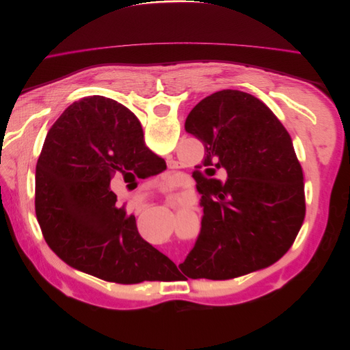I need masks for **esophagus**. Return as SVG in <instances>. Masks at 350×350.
<instances>
[{"label": "esophagus", "instance_id": "obj_1", "mask_svg": "<svg viewBox=\"0 0 350 350\" xmlns=\"http://www.w3.org/2000/svg\"><path fill=\"white\" fill-rule=\"evenodd\" d=\"M171 203L175 206V207H185L189 204V200L184 196H172L171 197Z\"/></svg>", "mask_w": 350, "mask_h": 350}]
</instances>
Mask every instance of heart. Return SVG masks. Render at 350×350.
<instances>
[{
  "label": "heart",
  "mask_w": 350,
  "mask_h": 350,
  "mask_svg": "<svg viewBox=\"0 0 350 350\" xmlns=\"http://www.w3.org/2000/svg\"><path fill=\"white\" fill-rule=\"evenodd\" d=\"M161 221V224H159L158 221ZM174 229V217L171 216L169 211H157V219H156V226H153V229L150 230V234L153 237L157 238V241L163 239L169 232Z\"/></svg>",
  "instance_id": "heart-1"
}]
</instances>
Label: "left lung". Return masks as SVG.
I'll list each match as a JSON object with an SVG mask.
<instances>
[{
    "label": "left lung",
    "mask_w": 350,
    "mask_h": 350,
    "mask_svg": "<svg viewBox=\"0 0 350 350\" xmlns=\"http://www.w3.org/2000/svg\"><path fill=\"white\" fill-rule=\"evenodd\" d=\"M185 131L203 143L198 167L208 178L197 172L203 217L179 270L189 279L226 280L271 266L305 217L302 169L289 133L260 99L229 89L197 103ZM216 168L227 171L224 185L211 178Z\"/></svg>",
    "instance_id": "left-lung-1"
}]
</instances>
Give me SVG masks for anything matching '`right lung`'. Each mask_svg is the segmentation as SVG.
<instances>
[{
  "mask_svg": "<svg viewBox=\"0 0 350 350\" xmlns=\"http://www.w3.org/2000/svg\"><path fill=\"white\" fill-rule=\"evenodd\" d=\"M143 142L135 115L103 96L74 102L52 125L36 163L35 210L51 250L102 280L134 284L176 271L146 242L135 217L116 206L111 184L163 171Z\"/></svg>",
  "mask_w": 350,
  "mask_h": 350,
  "instance_id": "right-lung-1",
  "label": "right lung"
}]
</instances>
